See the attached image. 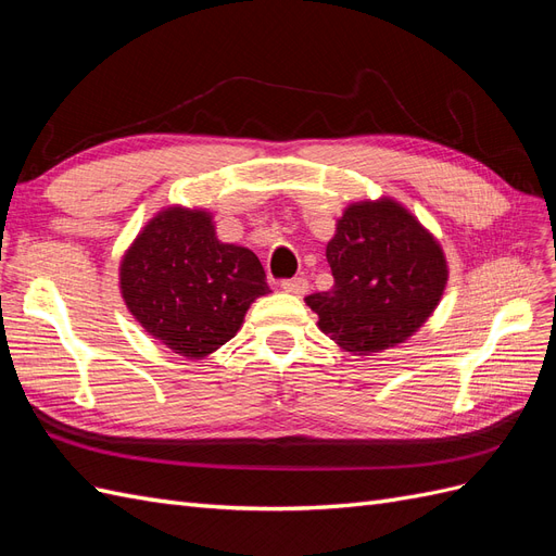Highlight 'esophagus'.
Segmentation results:
<instances>
[{"label": "esophagus", "instance_id": "obj_1", "mask_svg": "<svg viewBox=\"0 0 556 556\" xmlns=\"http://www.w3.org/2000/svg\"><path fill=\"white\" fill-rule=\"evenodd\" d=\"M280 288L285 292L290 294H296V296H304L308 292V280L306 278H292V280H282Z\"/></svg>", "mask_w": 556, "mask_h": 556}]
</instances>
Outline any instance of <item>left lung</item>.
<instances>
[{
    "label": "left lung",
    "mask_w": 556,
    "mask_h": 556,
    "mask_svg": "<svg viewBox=\"0 0 556 556\" xmlns=\"http://www.w3.org/2000/svg\"><path fill=\"white\" fill-rule=\"evenodd\" d=\"M333 288L306 296L317 327L352 355L406 343L447 285L441 243L390 197L350 204L327 243Z\"/></svg>",
    "instance_id": "8db88e82"
}]
</instances>
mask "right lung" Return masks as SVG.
<instances>
[{"mask_svg": "<svg viewBox=\"0 0 556 556\" xmlns=\"http://www.w3.org/2000/svg\"><path fill=\"white\" fill-rule=\"evenodd\" d=\"M268 292L255 252L217 239L206 208H162L121 260L127 311L185 359L233 339L252 301Z\"/></svg>", "mask_w": 556, "mask_h": 556, "instance_id": "obj_1", "label": "right lung"}]
</instances>
